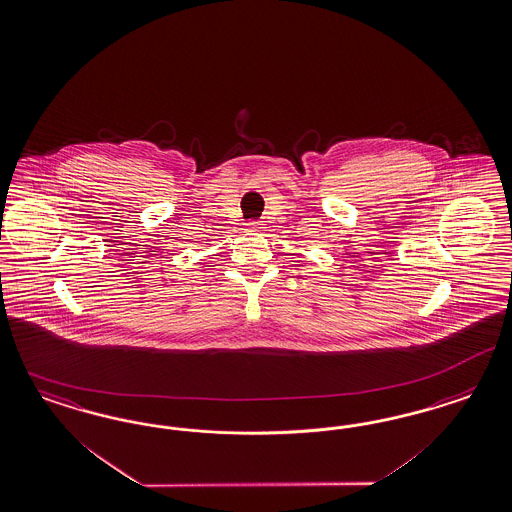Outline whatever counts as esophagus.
<instances>
[{
  "label": "esophagus",
  "mask_w": 512,
  "mask_h": 512,
  "mask_svg": "<svg viewBox=\"0 0 512 512\" xmlns=\"http://www.w3.org/2000/svg\"><path fill=\"white\" fill-rule=\"evenodd\" d=\"M264 222H248V231H264Z\"/></svg>",
  "instance_id": "obj_1"
}]
</instances>
